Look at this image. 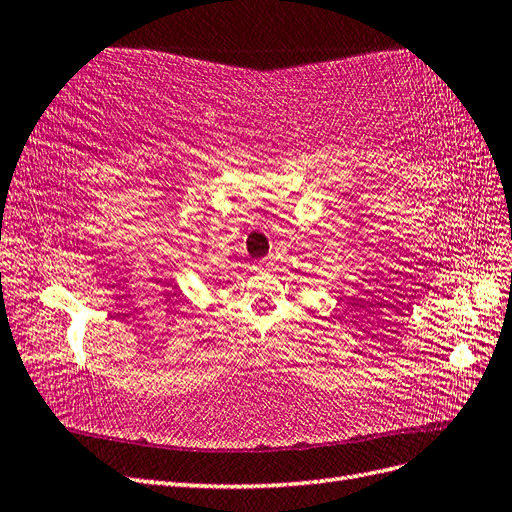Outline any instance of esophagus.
<instances>
[{
  "label": "esophagus",
  "mask_w": 512,
  "mask_h": 512,
  "mask_svg": "<svg viewBox=\"0 0 512 512\" xmlns=\"http://www.w3.org/2000/svg\"><path fill=\"white\" fill-rule=\"evenodd\" d=\"M269 267H271V262H269V260H258L256 265H254V269H256V271H267Z\"/></svg>",
  "instance_id": "1"
}]
</instances>
